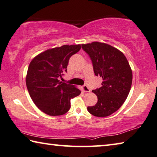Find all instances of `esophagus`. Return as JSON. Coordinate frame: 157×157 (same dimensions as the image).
Returning <instances> with one entry per match:
<instances>
[{
    "mask_svg": "<svg viewBox=\"0 0 157 157\" xmlns=\"http://www.w3.org/2000/svg\"><path fill=\"white\" fill-rule=\"evenodd\" d=\"M82 90H83L84 92H89L90 91V90L89 89V88L87 86H83V87H82Z\"/></svg>",
    "mask_w": 157,
    "mask_h": 157,
    "instance_id": "obj_1",
    "label": "esophagus"
}]
</instances>
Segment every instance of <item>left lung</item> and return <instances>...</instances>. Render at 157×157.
Returning <instances> with one entry per match:
<instances>
[{"label": "left lung", "instance_id": "1", "mask_svg": "<svg viewBox=\"0 0 157 157\" xmlns=\"http://www.w3.org/2000/svg\"><path fill=\"white\" fill-rule=\"evenodd\" d=\"M90 58L94 74L101 77V87L92 90L97 97V104L88 106L90 113L106 117L121 107L129 93L132 71L127 59L117 48L105 43L93 42L82 44Z\"/></svg>", "mask_w": 157, "mask_h": 157}]
</instances>
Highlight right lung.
I'll list each match as a JSON object with an SVG mask.
<instances>
[{
  "mask_svg": "<svg viewBox=\"0 0 157 157\" xmlns=\"http://www.w3.org/2000/svg\"><path fill=\"white\" fill-rule=\"evenodd\" d=\"M81 48V44L53 48L40 53L30 62L26 86L34 104L44 113L51 116L66 113L71 107V99L80 94V90L60 82L59 78L67 72L69 58Z\"/></svg>",
  "mask_w": 157,
  "mask_h": 157,
  "instance_id": "obj_1",
  "label": "right lung"
}]
</instances>
